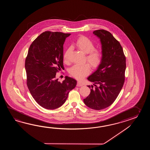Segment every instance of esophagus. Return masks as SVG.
<instances>
[{
    "label": "esophagus",
    "mask_w": 150,
    "mask_h": 150,
    "mask_svg": "<svg viewBox=\"0 0 150 150\" xmlns=\"http://www.w3.org/2000/svg\"><path fill=\"white\" fill-rule=\"evenodd\" d=\"M83 84L82 83H81V82H80V81H78L77 82V84H76V86H78V87H80V86H83Z\"/></svg>",
    "instance_id": "obj_1"
}]
</instances>
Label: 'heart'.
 I'll list each match as a JSON object with an SVG mask.
<instances>
[{
	"instance_id": "obj_1",
	"label": "heart",
	"mask_w": 150,
	"mask_h": 150,
	"mask_svg": "<svg viewBox=\"0 0 150 150\" xmlns=\"http://www.w3.org/2000/svg\"><path fill=\"white\" fill-rule=\"evenodd\" d=\"M75 45L79 50L86 54V59L90 65L94 68L98 67L102 62L103 53L102 51L95 49V45L90 39L82 36L76 40ZM70 51L69 48L63 55L65 61H67L68 54ZM70 74L77 79H83L91 72V67L88 64L75 65L70 70Z\"/></svg>"
}]
</instances>
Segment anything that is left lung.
Instances as JSON below:
<instances>
[{
  "mask_svg": "<svg viewBox=\"0 0 150 150\" xmlns=\"http://www.w3.org/2000/svg\"><path fill=\"white\" fill-rule=\"evenodd\" d=\"M93 34L100 39L103 59L96 70L87 78L95 87L87 86L91 87V93L83 102L90 108L99 110L111 105L121 92L125 83L126 59L120 42L110 32L99 29Z\"/></svg>",
  "mask_w": 150,
  "mask_h": 150,
  "instance_id": "1",
  "label": "left lung"
}]
</instances>
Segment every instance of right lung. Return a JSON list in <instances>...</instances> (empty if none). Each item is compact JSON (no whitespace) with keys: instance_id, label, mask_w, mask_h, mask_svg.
Wrapping results in <instances>:
<instances>
[{"instance_id":"obj_1","label":"right lung","mask_w":150,"mask_h":150,"mask_svg":"<svg viewBox=\"0 0 150 150\" xmlns=\"http://www.w3.org/2000/svg\"><path fill=\"white\" fill-rule=\"evenodd\" d=\"M71 34L43 32L33 42L25 58L27 85L36 102L44 108L57 109L66 101L76 81L65 76L62 83L56 74L63 69V45Z\"/></svg>"}]
</instances>
